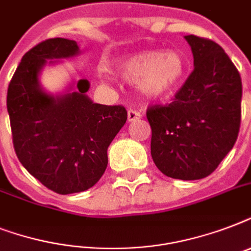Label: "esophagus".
I'll list each match as a JSON object with an SVG mask.
<instances>
[{"instance_id": "obj_1", "label": "esophagus", "mask_w": 251, "mask_h": 251, "mask_svg": "<svg viewBox=\"0 0 251 251\" xmlns=\"http://www.w3.org/2000/svg\"><path fill=\"white\" fill-rule=\"evenodd\" d=\"M139 118H142V114L139 113V112H137V110H134V109L127 110V121L133 122L139 120Z\"/></svg>"}]
</instances>
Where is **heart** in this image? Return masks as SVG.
Listing matches in <instances>:
<instances>
[{"label": "heart", "instance_id": "1", "mask_svg": "<svg viewBox=\"0 0 251 251\" xmlns=\"http://www.w3.org/2000/svg\"><path fill=\"white\" fill-rule=\"evenodd\" d=\"M187 64L176 50H147L125 57L116 62V70L138 88L146 98L163 99L175 92L182 83Z\"/></svg>", "mask_w": 251, "mask_h": 251}]
</instances>
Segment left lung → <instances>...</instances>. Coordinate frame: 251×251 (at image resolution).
Returning a JSON list of instances; mask_svg holds the SVG:
<instances>
[{
  "mask_svg": "<svg viewBox=\"0 0 251 251\" xmlns=\"http://www.w3.org/2000/svg\"><path fill=\"white\" fill-rule=\"evenodd\" d=\"M194 70L175 101L147 110L151 156L163 175L191 181L211 175L237 141L241 122L240 73L212 40L187 35Z\"/></svg>",
  "mask_w": 251,
  "mask_h": 251,
  "instance_id": "obj_1",
  "label": "left lung"
}]
</instances>
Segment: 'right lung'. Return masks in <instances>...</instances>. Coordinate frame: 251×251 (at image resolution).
<instances>
[{
	"label": "right lung",
	"instance_id": "add662e5",
	"mask_svg": "<svg viewBox=\"0 0 251 251\" xmlns=\"http://www.w3.org/2000/svg\"><path fill=\"white\" fill-rule=\"evenodd\" d=\"M80 53L75 40L48 39L22 58L7 88V112L13 143L22 165L58 194L90 189L108 165V147L125 125L121 105L94 102L87 79L73 80L62 92L41 86L47 65Z\"/></svg>",
	"mask_w": 251,
	"mask_h": 251
}]
</instances>
